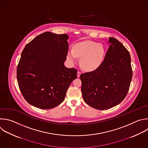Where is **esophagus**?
I'll return each mask as SVG.
<instances>
[{
    "instance_id": "esophagus-1",
    "label": "esophagus",
    "mask_w": 148,
    "mask_h": 148,
    "mask_svg": "<svg viewBox=\"0 0 148 148\" xmlns=\"http://www.w3.org/2000/svg\"><path fill=\"white\" fill-rule=\"evenodd\" d=\"M81 73L80 71H77V77H79Z\"/></svg>"
}]
</instances>
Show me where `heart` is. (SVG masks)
I'll list each match as a JSON object with an SVG mask.
<instances>
[{
    "mask_svg": "<svg viewBox=\"0 0 148 148\" xmlns=\"http://www.w3.org/2000/svg\"><path fill=\"white\" fill-rule=\"evenodd\" d=\"M106 55L105 48L97 42L86 40L76 43L67 53V59L72 64L77 63V58H81L82 68L88 71L96 70L102 64Z\"/></svg>",
    "mask_w": 148,
    "mask_h": 148,
    "instance_id": "1",
    "label": "heart"
}]
</instances>
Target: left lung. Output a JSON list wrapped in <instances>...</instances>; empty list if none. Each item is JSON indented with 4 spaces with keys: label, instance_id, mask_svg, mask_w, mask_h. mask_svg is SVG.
<instances>
[{
    "label": "left lung",
    "instance_id": "obj_1",
    "mask_svg": "<svg viewBox=\"0 0 148 148\" xmlns=\"http://www.w3.org/2000/svg\"><path fill=\"white\" fill-rule=\"evenodd\" d=\"M108 44L100 67L80 75L84 101L97 110L108 109L120 103L128 92L132 77L127 49L114 38H109Z\"/></svg>",
    "mask_w": 148,
    "mask_h": 148
}]
</instances>
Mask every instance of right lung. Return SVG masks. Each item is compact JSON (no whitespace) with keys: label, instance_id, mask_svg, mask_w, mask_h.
<instances>
[{"label":"right lung","instance_id":"right-lung-1","mask_svg":"<svg viewBox=\"0 0 148 148\" xmlns=\"http://www.w3.org/2000/svg\"><path fill=\"white\" fill-rule=\"evenodd\" d=\"M69 38L67 34L45 32L24 49L17 69V79L22 95L30 105L50 109L64 101L77 72L64 64Z\"/></svg>","mask_w":148,"mask_h":148}]
</instances>
